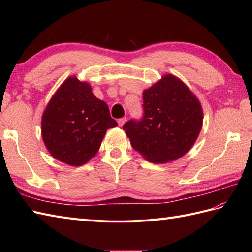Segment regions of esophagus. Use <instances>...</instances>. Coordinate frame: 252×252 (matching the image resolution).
<instances>
[{"mask_svg":"<svg viewBox=\"0 0 252 252\" xmlns=\"http://www.w3.org/2000/svg\"><path fill=\"white\" fill-rule=\"evenodd\" d=\"M126 121V117L120 118V119H118V125H119V126H122L123 125H125Z\"/></svg>","mask_w":252,"mask_h":252,"instance_id":"obj_1","label":"esophagus"}]
</instances>
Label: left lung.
Returning <instances> with one entry per match:
<instances>
[{"label":"left lung","instance_id":"obj_1","mask_svg":"<svg viewBox=\"0 0 252 252\" xmlns=\"http://www.w3.org/2000/svg\"><path fill=\"white\" fill-rule=\"evenodd\" d=\"M143 116L123 125L132 147L151 162L179 159L196 142L202 126L199 100L186 85L167 74L143 93Z\"/></svg>","mask_w":252,"mask_h":252}]
</instances>
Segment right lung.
Masks as SVG:
<instances>
[{
  "mask_svg": "<svg viewBox=\"0 0 252 252\" xmlns=\"http://www.w3.org/2000/svg\"><path fill=\"white\" fill-rule=\"evenodd\" d=\"M118 123L91 85L68 78L57 90L42 117V137L54 158L81 165L98 152L106 131Z\"/></svg>",
  "mask_w": 252,
  "mask_h": 252,
  "instance_id": "right-lung-1",
  "label": "right lung"
}]
</instances>
